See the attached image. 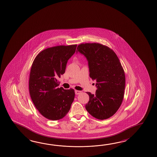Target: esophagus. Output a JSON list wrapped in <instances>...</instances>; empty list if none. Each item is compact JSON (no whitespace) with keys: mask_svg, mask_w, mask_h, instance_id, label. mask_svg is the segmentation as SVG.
Masks as SVG:
<instances>
[{"mask_svg":"<svg viewBox=\"0 0 157 157\" xmlns=\"http://www.w3.org/2000/svg\"><path fill=\"white\" fill-rule=\"evenodd\" d=\"M75 94H80L82 93V91H78V90H75Z\"/></svg>","mask_w":157,"mask_h":157,"instance_id":"1","label":"esophagus"}]
</instances>
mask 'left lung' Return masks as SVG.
Segmentation results:
<instances>
[{
  "instance_id": "left-lung-1",
  "label": "left lung",
  "mask_w": 157,
  "mask_h": 157,
  "mask_svg": "<svg viewBox=\"0 0 157 157\" xmlns=\"http://www.w3.org/2000/svg\"><path fill=\"white\" fill-rule=\"evenodd\" d=\"M77 52L87 58L90 77L97 82L96 94L87 92L90 100L86 109L95 118H109L118 111L124 98L125 77L121 63L113 49L98 43L80 44Z\"/></svg>"
}]
</instances>
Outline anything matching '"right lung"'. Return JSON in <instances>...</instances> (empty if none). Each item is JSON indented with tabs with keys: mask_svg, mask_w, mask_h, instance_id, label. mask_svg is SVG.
<instances>
[{
	"mask_svg": "<svg viewBox=\"0 0 157 157\" xmlns=\"http://www.w3.org/2000/svg\"><path fill=\"white\" fill-rule=\"evenodd\" d=\"M77 44L57 45L42 51L32 64L29 88L35 108L52 121L63 118L69 112L75 97L73 88H58V78L65 72L67 60L75 52Z\"/></svg>",
	"mask_w": 157,
	"mask_h": 157,
	"instance_id": "add662e5",
	"label": "right lung"
}]
</instances>
